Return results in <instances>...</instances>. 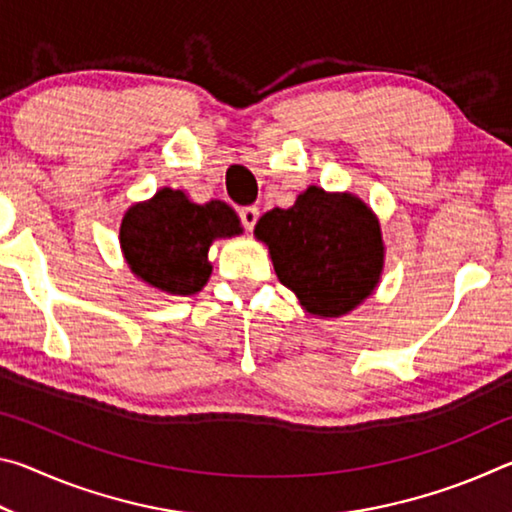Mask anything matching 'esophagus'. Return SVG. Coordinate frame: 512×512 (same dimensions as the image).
<instances>
[{
    "label": "esophagus",
    "instance_id": "1",
    "mask_svg": "<svg viewBox=\"0 0 512 512\" xmlns=\"http://www.w3.org/2000/svg\"><path fill=\"white\" fill-rule=\"evenodd\" d=\"M239 219H241V225H244V228L250 232L255 228V223L259 219V210L257 207H241Z\"/></svg>",
    "mask_w": 512,
    "mask_h": 512
}]
</instances>
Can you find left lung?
<instances>
[{"instance_id":"left-lung-1","label":"left lung","mask_w":512,"mask_h":512,"mask_svg":"<svg viewBox=\"0 0 512 512\" xmlns=\"http://www.w3.org/2000/svg\"><path fill=\"white\" fill-rule=\"evenodd\" d=\"M275 273L309 314L336 318L377 287L384 246L379 223L359 198L309 187L289 210L266 212L255 225Z\"/></svg>"}]
</instances>
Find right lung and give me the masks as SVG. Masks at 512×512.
<instances>
[{
	"label": "right lung",
	"instance_id": "right-lung-1",
	"mask_svg": "<svg viewBox=\"0 0 512 512\" xmlns=\"http://www.w3.org/2000/svg\"><path fill=\"white\" fill-rule=\"evenodd\" d=\"M239 232L232 207L221 201L196 205L180 189L164 187L149 203L126 212L119 239L137 277L171 296H192L212 273L207 264L212 241Z\"/></svg>",
	"mask_w": 512,
	"mask_h": 512
}]
</instances>
